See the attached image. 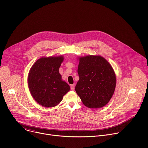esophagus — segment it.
I'll return each mask as SVG.
<instances>
[{
  "label": "esophagus",
  "instance_id": "esophagus-1",
  "mask_svg": "<svg viewBox=\"0 0 148 148\" xmlns=\"http://www.w3.org/2000/svg\"><path fill=\"white\" fill-rule=\"evenodd\" d=\"M70 88H71V90L72 91H74V89H75V85H74V84H72V85H71Z\"/></svg>",
  "mask_w": 148,
  "mask_h": 148
}]
</instances>
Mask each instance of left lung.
I'll list each match as a JSON object with an SVG mask.
<instances>
[{
  "instance_id": "8db88e82",
  "label": "left lung",
  "mask_w": 148,
  "mask_h": 148,
  "mask_svg": "<svg viewBox=\"0 0 148 148\" xmlns=\"http://www.w3.org/2000/svg\"><path fill=\"white\" fill-rule=\"evenodd\" d=\"M79 79L75 90L82 102L89 108L105 106L112 97L116 87V75L109 62L99 55L77 58Z\"/></svg>"
}]
</instances>
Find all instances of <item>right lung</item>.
Masks as SVG:
<instances>
[{"label":"right lung","mask_w":148,"mask_h":148,"mask_svg":"<svg viewBox=\"0 0 148 148\" xmlns=\"http://www.w3.org/2000/svg\"><path fill=\"white\" fill-rule=\"evenodd\" d=\"M64 60L62 55L42 57L30 69L27 84L33 98L44 107L58 105L70 90V87L59 73V68Z\"/></svg>","instance_id":"right-lung-1"}]
</instances>
